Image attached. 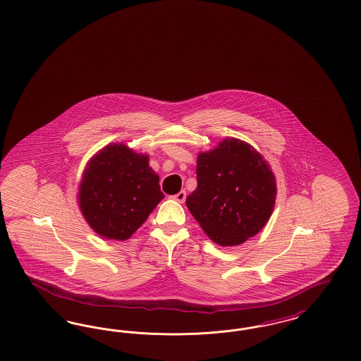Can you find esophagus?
Masks as SVG:
<instances>
[{
    "label": "esophagus",
    "instance_id": "34e87169",
    "mask_svg": "<svg viewBox=\"0 0 361 361\" xmlns=\"http://www.w3.org/2000/svg\"><path fill=\"white\" fill-rule=\"evenodd\" d=\"M172 199H173L174 202H184L185 199H187V192L185 190H180L177 195L172 196Z\"/></svg>",
    "mask_w": 361,
    "mask_h": 361
}]
</instances>
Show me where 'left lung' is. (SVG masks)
<instances>
[{
	"mask_svg": "<svg viewBox=\"0 0 361 361\" xmlns=\"http://www.w3.org/2000/svg\"><path fill=\"white\" fill-rule=\"evenodd\" d=\"M197 188L188 209L219 245H239L266 226L274 209L275 176L252 146L224 138L197 156Z\"/></svg>",
	"mask_w": 361,
	"mask_h": 361,
	"instance_id": "8db88e82",
	"label": "left lung"
}]
</instances>
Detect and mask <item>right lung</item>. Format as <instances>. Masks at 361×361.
Here are the masks:
<instances>
[{
  "mask_svg": "<svg viewBox=\"0 0 361 361\" xmlns=\"http://www.w3.org/2000/svg\"><path fill=\"white\" fill-rule=\"evenodd\" d=\"M149 156L109 144L87 162L78 202L88 226L104 239L126 240L164 199Z\"/></svg>",
  "mask_w": 361,
  "mask_h": 361,
  "instance_id": "add662e5",
  "label": "right lung"
}]
</instances>
